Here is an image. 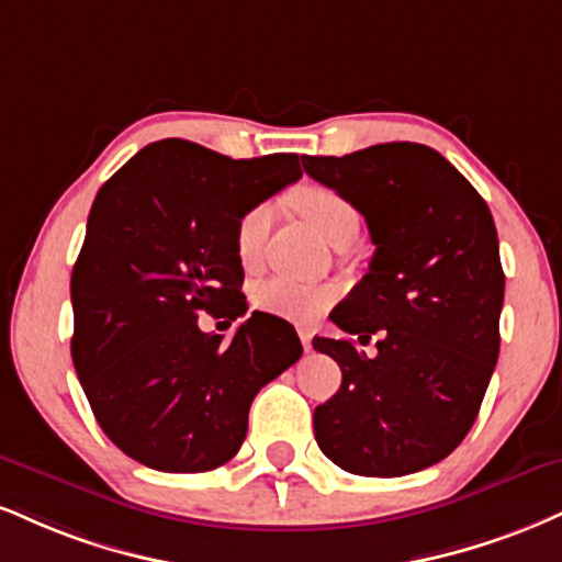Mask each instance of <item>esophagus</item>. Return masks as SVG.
<instances>
[{
    "mask_svg": "<svg viewBox=\"0 0 562 562\" xmlns=\"http://www.w3.org/2000/svg\"><path fill=\"white\" fill-rule=\"evenodd\" d=\"M299 335H301V342H303V348H306V350L314 348V346H311V342H314V333H311V329L301 327V329H299Z\"/></svg>",
    "mask_w": 562,
    "mask_h": 562,
    "instance_id": "1",
    "label": "esophagus"
}]
</instances>
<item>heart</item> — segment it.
Returning <instances> with one entry per match:
<instances>
[{
  "label": "heart",
  "instance_id": "b5f03b06",
  "mask_svg": "<svg viewBox=\"0 0 562 562\" xmlns=\"http://www.w3.org/2000/svg\"><path fill=\"white\" fill-rule=\"evenodd\" d=\"M290 201H293L295 212L329 246L356 240L358 227H361V216H358L346 195L324 186H303L290 195ZM269 220H272V209H269L267 201H261V204L246 209L240 214L238 225H235V251H238V259L246 269L256 267L261 259L263 240H267L269 233ZM329 301H333V290L319 285H303V282L288 280V277H274V280L263 282L256 290V306L290 322L314 319V316H319L329 306Z\"/></svg>",
  "mask_w": 562,
  "mask_h": 562
}]
</instances>
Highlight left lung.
Listing matches in <instances>:
<instances>
[{"instance_id": "1", "label": "left lung", "mask_w": 562, "mask_h": 562, "mask_svg": "<svg viewBox=\"0 0 562 562\" xmlns=\"http://www.w3.org/2000/svg\"><path fill=\"white\" fill-rule=\"evenodd\" d=\"M303 170L363 214L369 272L314 337L342 371L316 405L324 456L358 476H405L448 458L482 408L499 353L505 274L497 229L476 188L442 154L395 140ZM378 337V353L358 345Z\"/></svg>"}]
</instances>
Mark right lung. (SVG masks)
<instances>
[{"mask_svg":"<svg viewBox=\"0 0 562 562\" xmlns=\"http://www.w3.org/2000/svg\"><path fill=\"white\" fill-rule=\"evenodd\" d=\"M299 154L229 159L182 138L140 148L101 186L70 277L72 363L104 435L167 474L227 463L263 384L299 361L293 324L246 314L235 225L301 178Z\"/></svg>","mask_w":562,"mask_h":562,"instance_id":"1","label":"right lung"}]
</instances>
